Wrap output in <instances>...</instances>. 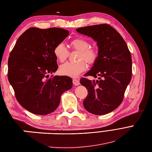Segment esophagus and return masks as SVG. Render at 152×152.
Returning a JSON list of instances; mask_svg holds the SVG:
<instances>
[{"label": "esophagus", "mask_w": 152, "mask_h": 152, "mask_svg": "<svg viewBox=\"0 0 152 152\" xmlns=\"http://www.w3.org/2000/svg\"><path fill=\"white\" fill-rule=\"evenodd\" d=\"M73 85H75V86H78V85H80V83L79 81V80H77L76 79H73Z\"/></svg>", "instance_id": "34e87169"}]
</instances>
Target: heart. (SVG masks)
Here are the masks:
<instances>
[{
    "instance_id": "1",
    "label": "heart",
    "mask_w": 152,
    "mask_h": 152,
    "mask_svg": "<svg viewBox=\"0 0 152 152\" xmlns=\"http://www.w3.org/2000/svg\"><path fill=\"white\" fill-rule=\"evenodd\" d=\"M70 44L73 49L79 51L77 56L79 61L64 64L60 66L59 71L63 75L75 77L86 69L85 61L88 64H93L96 62L97 58V52L94 48H89L90 45L87 40L81 38L73 39ZM53 53L56 58L60 62H64L68 56V50L63 43H59L56 45Z\"/></svg>"
}]
</instances>
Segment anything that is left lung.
<instances>
[{"mask_svg":"<svg viewBox=\"0 0 152 152\" xmlns=\"http://www.w3.org/2000/svg\"><path fill=\"white\" fill-rule=\"evenodd\" d=\"M91 37L98 47L97 58L85 76L80 80L88 90L84 100L85 109L96 115H103L115 110L122 103L132 75V60L126 42L120 34L107 24L88 26L76 29Z\"/></svg>","mask_w":152,"mask_h":152,"instance_id":"left-lung-1","label":"left lung"}]
</instances>
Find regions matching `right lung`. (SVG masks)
Masks as SVG:
<instances>
[{
  "mask_svg": "<svg viewBox=\"0 0 152 152\" xmlns=\"http://www.w3.org/2000/svg\"><path fill=\"white\" fill-rule=\"evenodd\" d=\"M69 35L60 28L32 27L20 36L8 58V80L17 100L29 112L46 115L58 107L62 94L72 88V79L53 75L58 69L53 50Z\"/></svg>",
  "mask_w": 152,
  "mask_h": 152,
  "instance_id": "add662e5",
  "label": "right lung"
}]
</instances>
